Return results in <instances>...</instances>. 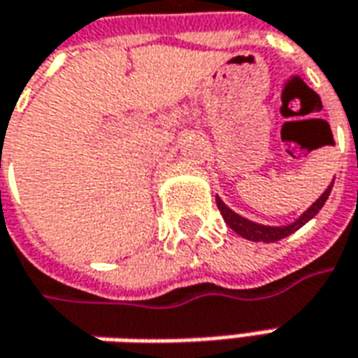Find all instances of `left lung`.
<instances>
[{"mask_svg": "<svg viewBox=\"0 0 358 358\" xmlns=\"http://www.w3.org/2000/svg\"><path fill=\"white\" fill-rule=\"evenodd\" d=\"M331 187L333 183L325 189V193L319 196L317 201L311 205V207L301 215V217L297 218L296 222H292V224H287V227H266V224H256V222H252L248 218L241 217V215H236L234 210H230L220 199L217 196V207L220 210V215L224 218V222L229 224L230 229L234 230L236 234H241L242 238H246V241H254V242H275V241H282L285 236H289L292 232H296L299 230L308 220L317 215L321 207L325 205V201L329 199L331 193Z\"/></svg>", "mask_w": 358, "mask_h": 358, "instance_id": "8db88e82", "label": "left lung"}]
</instances>
